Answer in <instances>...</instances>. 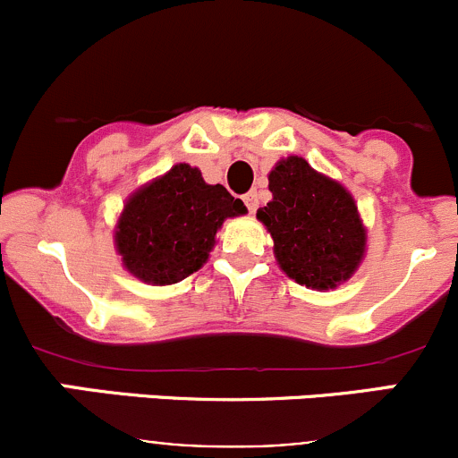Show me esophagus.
I'll return each mask as SVG.
<instances>
[{"instance_id": "esophagus-1", "label": "esophagus", "mask_w": 458, "mask_h": 458, "mask_svg": "<svg viewBox=\"0 0 458 458\" xmlns=\"http://www.w3.org/2000/svg\"><path fill=\"white\" fill-rule=\"evenodd\" d=\"M243 203H246V206H248V210L255 212L257 208H259V195H257V191L246 192V195H243Z\"/></svg>"}]
</instances>
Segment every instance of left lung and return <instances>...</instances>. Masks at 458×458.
I'll use <instances>...</instances> for the list:
<instances>
[{
  "label": "left lung",
  "mask_w": 458,
  "mask_h": 458,
  "mask_svg": "<svg viewBox=\"0 0 458 458\" xmlns=\"http://www.w3.org/2000/svg\"><path fill=\"white\" fill-rule=\"evenodd\" d=\"M267 179L272 201L257 216L275 239L281 270L317 290L350 279L366 250V230L350 192L301 157L279 161Z\"/></svg>",
  "instance_id": "1"
}]
</instances>
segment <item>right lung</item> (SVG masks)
<instances>
[{
  "instance_id": "right-lung-1",
  "label": "right lung",
  "mask_w": 458,
  "mask_h": 458,
  "mask_svg": "<svg viewBox=\"0 0 458 458\" xmlns=\"http://www.w3.org/2000/svg\"><path fill=\"white\" fill-rule=\"evenodd\" d=\"M243 212L242 199L179 164L128 199L114 242L132 275L148 284H177L206 263L224 219Z\"/></svg>"
}]
</instances>
